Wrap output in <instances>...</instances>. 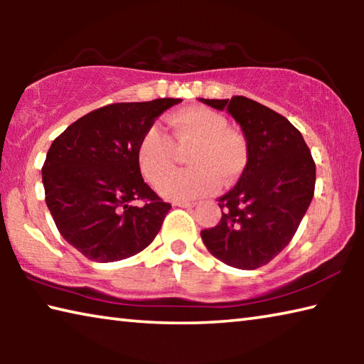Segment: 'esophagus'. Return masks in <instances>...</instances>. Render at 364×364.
Here are the masks:
<instances>
[{
    "label": "esophagus",
    "instance_id": "1",
    "mask_svg": "<svg viewBox=\"0 0 364 364\" xmlns=\"http://www.w3.org/2000/svg\"><path fill=\"white\" fill-rule=\"evenodd\" d=\"M173 205H176V207H194L196 204H194V202H188V200H176V202H173Z\"/></svg>",
    "mask_w": 364,
    "mask_h": 364
}]
</instances>
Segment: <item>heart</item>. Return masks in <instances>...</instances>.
<instances>
[{
    "instance_id": "b5f03b06",
    "label": "heart",
    "mask_w": 364,
    "mask_h": 364,
    "mask_svg": "<svg viewBox=\"0 0 364 364\" xmlns=\"http://www.w3.org/2000/svg\"><path fill=\"white\" fill-rule=\"evenodd\" d=\"M170 127L178 144L194 143L188 164L191 168L171 171L173 141L159 125L147 128L139 139L136 160L147 181L157 183V191L171 200H189L217 191L218 181L237 180L249 160L247 143L237 132L228 128V120L207 107H191L170 117Z\"/></svg>"
}]
</instances>
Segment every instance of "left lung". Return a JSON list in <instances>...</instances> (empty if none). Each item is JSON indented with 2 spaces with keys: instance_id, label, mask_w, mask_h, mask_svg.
I'll list each match as a JSON object with an SVG mask.
<instances>
[{
  "instance_id": "1",
  "label": "left lung",
  "mask_w": 364,
  "mask_h": 364,
  "mask_svg": "<svg viewBox=\"0 0 364 364\" xmlns=\"http://www.w3.org/2000/svg\"><path fill=\"white\" fill-rule=\"evenodd\" d=\"M241 125L249 160L236 186L218 199L220 223L200 231L205 247L230 267L257 269L291 242L315 194L316 167L286 117L244 96L200 100Z\"/></svg>"
}]
</instances>
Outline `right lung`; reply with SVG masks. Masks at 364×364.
<instances>
[{"mask_svg":"<svg viewBox=\"0 0 364 364\" xmlns=\"http://www.w3.org/2000/svg\"><path fill=\"white\" fill-rule=\"evenodd\" d=\"M178 102L109 104L53 141L41 168L46 205L60 236L88 260L136 255L160 231L171 205L144 183L136 149L157 117Z\"/></svg>","mask_w":364,"mask_h":364,"instance_id":"obj_1","label":"right lung"}]
</instances>
